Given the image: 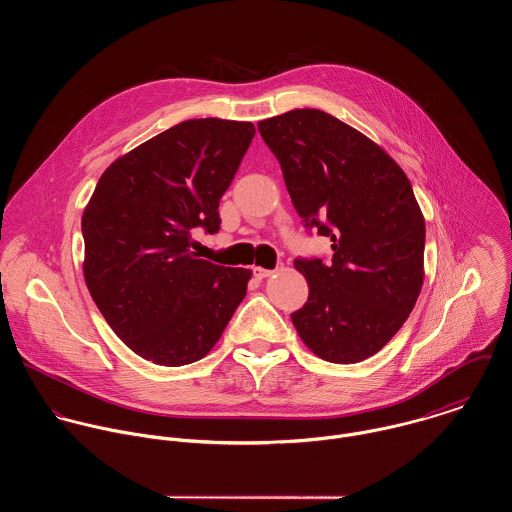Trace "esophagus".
Segmentation results:
<instances>
[{"label": "esophagus", "instance_id": "34e87169", "mask_svg": "<svg viewBox=\"0 0 512 512\" xmlns=\"http://www.w3.org/2000/svg\"><path fill=\"white\" fill-rule=\"evenodd\" d=\"M252 274H254L256 280H264V278L272 276L274 272H272V270H266V268H262V266H254V268H252Z\"/></svg>", "mask_w": 512, "mask_h": 512}]
</instances>
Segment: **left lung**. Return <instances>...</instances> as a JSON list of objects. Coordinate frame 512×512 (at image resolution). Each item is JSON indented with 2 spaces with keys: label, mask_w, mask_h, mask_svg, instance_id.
Instances as JSON below:
<instances>
[{
  "label": "left lung",
  "mask_w": 512,
  "mask_h": 512,
  "mask_svg": "<svg viewBox=\"0 0 512 512\" xmlns=\"http://www.w3.org/2000/svg\"><path fill=\"white\" fill-rule=\"evenodd\" d=\"M307 230L333 256L295 258L309 297L292 313L323 361L361 363L404 325L424 284L426 222L400 165L335 116L303 108L258 122Z\"/></svg>",
  "instance_id": "obj_1"
}]
</instances>
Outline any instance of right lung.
Here are the masks:
<instances>
[{"instance_id":"add662e5","label":"right lung","mask_w":512,"mask_h":512,"mask_svg":"<svg viewBox=\"0 0 512 512\" xmlns=\"http://www.w3.org/2000/svg\"><path fill=\"white\" fill-rule=\"evenodd\" d=\"M256 128L181 122L116 159L82 215L84 280L112 331L142 359H203L246 295V268L191 252L195 228L219 232V201Z\"/></svg>"}]
</instances>
